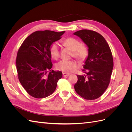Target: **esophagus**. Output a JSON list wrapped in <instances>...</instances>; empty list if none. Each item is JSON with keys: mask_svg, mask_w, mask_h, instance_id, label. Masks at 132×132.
Returning <instances> with one entry per match:
<instances>
[{"mask_svg": "<svg viewBox=\"0 0 132 132\" xmlns=\"http://www.w3.org/2000/svg\"><path fill=\"white\" fill-rule=\"evenodd\" d=\"M69 75H70L69 74H68V73H63V75L64 77H68V76H69Z\"/></svg>", "mask_w": 132, "mask_h": 132, "instance_id": "esophagus-1", "label": "esophagus"}]
</instances>
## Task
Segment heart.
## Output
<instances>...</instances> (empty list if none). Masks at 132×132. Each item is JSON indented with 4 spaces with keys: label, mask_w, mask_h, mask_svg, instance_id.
<instances>
[{
    "label": "heart",
    "mask_w": 132,
    "mask_h": 132,
    "mask_svg": "<svg viewBox=\"0 0 132 132\" xmlns=\"http://www.w3.org/2000/svg\"><path fill=\"white\" fill-rule=\"evenodd\" d=\"M64 45L72 51V55L80 61L85 59L88 54V50L86 46L81 44L77 39L73 37H69L64 41ZM51 57L54 59H57L59 56V46L58 42H54L50 48ZM78 67V63L74 61L62 60L58 62L56 68L58 70L65 73H71Z\"/></svg>",
    "instance_id": "obj_1"
}]
</instances>
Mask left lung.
<instances>
[{
	"label": "left lung",
	"mask_w": 132,
	"mask_h": 132,
	"mask_svg": "<svg viewBox=\"0 0 132 132\" xmlns=\"http://www.w3.org/2000/svg\"><path fill=\"white\" fill-rule=\"evenodd\" d=\"M73 34L88 47V55L83 65L85 74L77 75L75 90L86 100L96 99L104 93L110 84L113 68L111 51L104 37L96 32L81 30Z\"/></svg>",
	"instance_id": "1"
}]
</instances>
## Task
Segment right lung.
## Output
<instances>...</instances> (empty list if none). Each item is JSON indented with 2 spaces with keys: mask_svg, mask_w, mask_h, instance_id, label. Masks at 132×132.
I'll list each match as a JSON object with an SVG mask.
<instances>
[{
  "mask_svg": "<svg viewBox=\"0 0 132 132\" xmlns=\"http://www.w3.org/2000/svg\"><path fill=\"white\" fill-rule=\"evenodd\" d=\"M61 32L37 31L29 36L18 51L16 69L21 84L27 93L35 98H41L53 94L57 82L62 77L61 71L51 70L50 48L61 39ZM50 70L48 73L47 72Z\"/></svg>",
  "mask_w": 132,
  "mask_h": 132,
  "instance_id": "add662e5",
  "label": "right lung"
}]
</instances>
